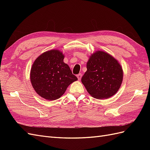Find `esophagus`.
Here are the masks:
<instances>
[{
    "mask_svg": "<svg viewBox=\"0 0 150 150\" xmlns=\"http://www.w3.org/2000/svg\"><path fill=\"white\" fill-rule=\"evenodd\" d=\"M81 77H82V74H78V75H77V78H78V80L79 81H80L81 80Z\"/></svg>",
    "mask_w": 150,
    "mask_h": 150,
    "instance_id": "obj_1",
    "label": "esophagus"
}]
</instances>
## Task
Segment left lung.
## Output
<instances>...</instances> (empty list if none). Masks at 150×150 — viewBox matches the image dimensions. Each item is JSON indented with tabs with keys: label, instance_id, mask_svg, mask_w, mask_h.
<instances>
[{
	"label": "left lung",
	"instance_id": "left-lung-1",
	"mask_svg": "<svg viewBox=\"0 0 150 150\" xmlns=\"http://www.w3.org/2000/svg\"><path fill=\"white\" fill-rule=\"evenodd\" d=\"M122 75L117 61L109 54L99 51L90 57L81 81L91 96L99 99H108L119 90Z\"/></svg>",
	"mask_w": 150,
	"mask_h": 150
}]
</instances>
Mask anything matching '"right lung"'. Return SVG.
I'll return each mask as SVG.
<instances>
[{
    "label": "right lung",
    "instance_id": "add662e5",
    "mask_svg": "<svg viewBox=\"0 0 150 150\" xmlns=\"http://www.w3.org/2000/svg\"><path fill=\"white\" fill-rule=\"evenodd\" d=\"M64 57L58 50H51L39 56L32 66L31 84L35 92L44 99H59L69 84L78 80L69 66L63 62Z\"/></svg>",
    "mask_w": 150,
    "mask_h": 150
}]
</instances>
